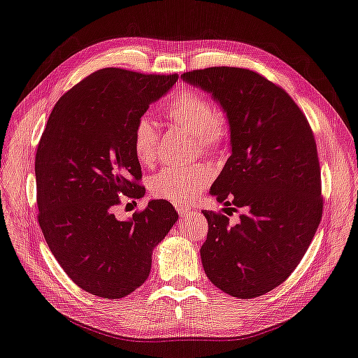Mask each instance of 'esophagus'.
Segmentation results:
<instances>
[{"mask_svg": "<svg viewBox=\"0 0 358 358\" xmlns=\"http://www.w3.org/2000/svg\"><path fill=\"white\" fill-rule=\"evenodd\" d=\"M176 209L178 210V213H180V215H190V213H193V212H192V209H189V208H184V206H177Z\"/></svg>", "mask_w": 358, "mask_h": 358, "instance_id": "obj_1", "label": "esophagus"}]
</instances>
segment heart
Returning <instances> with one entry per match:
<instances>
[{
  "label": "heart",
  "instance_id": "1",
  "mask_svg": "<svg viewBox=\"0 0 358 358\" xmlns=\"http://www.w3.org/2000/svg\"><path fill=\"white\" fill-rule=\"evenodd\" d=\"M165 120L174 127L194 134L197 143L206 153L220 150L229 137V118L222 108L212 106L203 93L187 90L177 93L162 108ZM131 146L137 162L152 166L158 159V131L153 121L143 115L131 133ZM208 166L164 169L150 182V192L157 199L168 200L178 206L187 205L203 192L212 181Z\"/></svg>",
  "mask_w": 358,
  "mask_h": 358
}]
</instances>
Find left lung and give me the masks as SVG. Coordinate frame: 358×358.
I'll use <instances>...</instances> for the list:
<instances>
[{
	"mask_svg": "<svg viewBox=\"0 0 358 358\" xmlns=\"http://www.w3.org/2000/svg\"><path fill=\"white\" fill-rule=\"evenodd\" d=\"M182 80L210 93L229 118L231 157L210 194L241 209L229 225L203 210L200 257L209 281L237 299L281 285L297 268L322 220L320 166L312 127L292 98L259 73L209 67Z\"/></svg>",
	"mask_w": 358,
	"mask_h": 358,
	"instance_id": "obj_1",
	"label": "left lung"
}]
</instances>
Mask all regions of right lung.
<instances>
[{"instance_id": "obj_1", "label": "right lung", "mask_w": 358, "mask_h": 358, "mask_svg": "<svg viewBox=\"0 0 358 358\" xmlns=\"http://www.w3.org/2000/svg\"><path fill=\"white\" fill-rule=\"evenodd\" d=\"M178 74L102 69L58 99L35 158L38 221L59 266L82 289L122 299L141 287L152 252L178 220L166 200L120 221V194L138 199L142 168L131 133Z\"/></svg>"}]
</instances>
